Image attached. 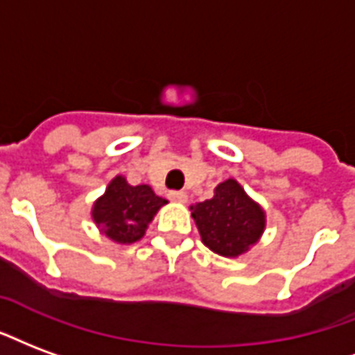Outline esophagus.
Returning a JSON list of instances; mask_svg holds the SVG:
<instances>
[{"label": "esophagus", "mask_w": 355, "mask_h": 355, "mask_svg": "<svg viewBox=\"0 0 355 355\" xmlns=\"http://www.w3.org/2000/svg\"><path fill=\"white\" fill-rule=\"evenodd\" d=\"M169 199L171 201H177V203H186L188 196H186V191L173 190V191H169Z\"/></svg>", "instance_id": "1"}]
</instances>
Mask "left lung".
I'll return each mask as SVG.
<instances>
[{
	"label": "left lung",
	"mask_w": 355,
	"mask_h": 355,
	"mask_svg": "<svg viewBox=\"0 0 355 355\" xmlns=\"http://www.w3.org/2000/svg\"><path fill=\"white\" fill-rule=\"evenodd\" d=\"M191 216L203 243L225 258H235L248 250L265 227L261 207L233 178L216 186L214 198L191 207Z\"/></svg>",
	"instance_id": "8db88e82"
}]
</instances>
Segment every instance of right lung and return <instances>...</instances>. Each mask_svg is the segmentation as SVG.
I'll use <instances>...</instances> for the list:
<instances>
[{
    "instance_id": "add662e5",
    "label": "right lung",
    "mask_w": 355,
    "mask_h": 355,
    "mask_svg": "<svg viewBox=\"0 0 355 355\" xmlns=\"http://www.w3.org/2000/svg\"><path fill=\"white\" fill-rule=\"evenodd\" d=\"M150 186H130L124 177L112 180L103 198L94 205V222L105 235L116 243H135L143 237L157 209L165 205Z\"/></svg>"
}]
</instances>
